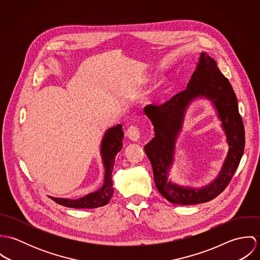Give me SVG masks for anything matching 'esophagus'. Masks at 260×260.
<instances>
[{"label": "esophagus", "mask_w": 260, "mask_h": 260, "mask_svg": "<svg viewBox=\"0 0 260 260\" xmlns=\"http://www.w3.org/2000/svg\"><path fill=\"white\" fill-rule=\"evenodd\" d=\"M140 135H141L140 130L135 126H130L127 130V136L131 141H134V142L138 141L140 138Z\"/></svg>", "instance_id": "esophagus-1"}]
</instances>
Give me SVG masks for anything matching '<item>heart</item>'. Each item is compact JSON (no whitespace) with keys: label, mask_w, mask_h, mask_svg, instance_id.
Instances as JSON below:
<instances>
[{"label":"heart","mask_w":260,"mask_h":260,"mask_svg":"<svg viewBox=\"0 0 260 260\" xmlns=\"http://www.w3.org/2000/svg\"><path fill=\"white\" fill-rule=\"evenodd\" d=\"M163 82H164V81H163V80H161V81L156 85V87H155V89H154V90H155V92H159V91H157V90H158V88H160V87L162 86V83H163ZM153 94H156V93H153ZM153 96H154V95H153ZM149 98H150V99H147V102H150V100H151L153 97H149Z\"/></svg>","instance_id":"1"}]
</instances>
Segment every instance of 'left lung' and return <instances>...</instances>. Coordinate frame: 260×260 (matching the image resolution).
<instances>
[{
  "label": "left lung",
  "instance_id": "obj_1",
  "mask_svg": "<svg viewBox=\"0 0 260 260\" xmlns=\"http://www.w3.org/2000/svg\"><path fill=\"white\" fill-rule=\"evenodd\" d=\"M197 98L207 99L213 103L222 121L229 144V152L218 177L201 188L179 186L168 179L186 108ZM145 114L154 126L155 137L144 149L159 193L169 202L178 205L204 203L217 197L229 184L239 165L244 152L245 134L235 93L215 60L202 52L185 91L160 106L151 105Z\"/></svg>",
  "mask_w": 260,
  "mask_h": 260
}]
</instances>
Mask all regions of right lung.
Returning a JSON list of instances; mask_svg holds the SVG:
<instances>
[{"mask_svg": "<svg viewBox=\"0 0 260 260\" xmlns=\"http://www.w3.org/2000/svg\"><path fill=\"white\" fill-rule=\"evenodd\" d=\"M150 106H146L144 111L146 110L147 107ZM123 137H124V133H123L121 124H118L108 129L104 134V137L101 142L100 154H101L102 162L105 168V174H104V183L100 189L78 199L58 198L53 196H49V197L60 205L76 208V209L97 208V207L106 205L110 201L114 192L113 182H112V171H113L116 155L123 147Z\"/></svg>", "mask_w": 260, "mask_h": 260, "instance_id": "right-lung-1", "label": "right lung"}]
</instances>
